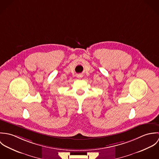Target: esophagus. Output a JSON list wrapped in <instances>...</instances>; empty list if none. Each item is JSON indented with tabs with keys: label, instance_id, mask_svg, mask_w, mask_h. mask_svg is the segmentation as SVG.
<instances>
[{
	"label": "esophagus",
	"instance_id": "34e87169",
	"mask_svg": "<svg viewBox=\"0 0 159 159\" xmlns=\"http://www.w3.org/2000/svg\"><path fill=\"white\" fill-rule=\"evenodd\" d=\"M78 76H79V77H81L82 75H78Z\"/></svg>",
	"mask_w": 159,
	"mask_h": 159
}]
</instances>
